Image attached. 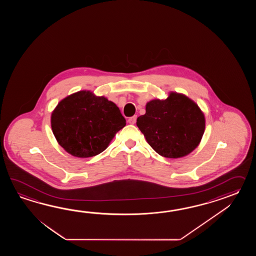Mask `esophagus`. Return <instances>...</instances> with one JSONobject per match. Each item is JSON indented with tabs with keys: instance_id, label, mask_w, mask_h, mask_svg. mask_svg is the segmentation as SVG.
Instances as JSON below:
<instances>
[{
	"instance_id": "1",
	"label": "esophagus",
	"mask_w": 256,
	"mask_h": 256,
	"mask_svg": "<svg viewBox=\"0 0 256 256\" xmlns=\"http://www.w3.org/2000/svg\"><path fill=\"white\" fill-rule=\"evenodd\" d=\"M136 115L134 116H132V117H130L129 119H128V122L130 124H134L136 122Z\"/></svg>"
}]
</instances>
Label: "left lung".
<instances>
[{"mask_svg":"<svg viewBox=\"0 0 256 256\" xmlns=\"http://www.w3.org/2000/svg\"><path fill=\"white\" fill-rule=\"evenodd\" d=\"M136 124L156 152L164 158L185 156L196 148L205 130V117L190 98L171 92L147 102Z\"/></svg>","mask_w":256,"mask_h":256,"instance_id":"obj_1","label":"left lung"}]
</instances>
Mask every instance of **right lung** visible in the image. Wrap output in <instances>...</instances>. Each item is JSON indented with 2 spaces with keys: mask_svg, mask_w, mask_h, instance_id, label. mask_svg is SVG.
Wrapping results in <instances>:
<instances>
[{
  "mask_svg": "<svg viewBox=\"0 0 256 256\" xmlns=\"http://www.w3.org/2000/svg\"><path fill=\"white\" fill-rule=\"evenodd\" d=\"M126 124L116 104L86 90L62 100L51 115L56 141L76 158H92L104 152Z\"/></svg>",
  "mask_w": 256,
  "mask_h": 256,
  "instance_id": "1",
  "label": "right lung"
}]
</instances>
